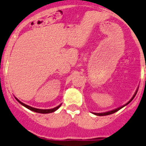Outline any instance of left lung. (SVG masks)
<instances>
[{"label":"left lung","mask_w":146,"mask_h":146,"mask_svg":"<svg viewBox=\"0 0 146 146\" xmlns=\"http://www.w3.org/2000/svg\"><path fill=\"white\" fill-rule=\"evenodd\" d=\"M137 92H138V90H136V91H135V94L133 95V97H132V98H131V100H130L129 101H128V103H126V104L123 105V106H121V107H119V108H116V109H114V110H112V111H108V112H105V113H93V114H95V115H99V116H103V115H111V114H113V113H115V112H117V111H119L120 109H121V108H123L124 106H126V105H128V103H129L130 102H131V100H132L134 98V97H135V95H136Z\"/></svg>","instance_id":"left-lung-1"}]
</instances>
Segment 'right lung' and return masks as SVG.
Returning a JSON list of instances; mask_svg holds the SVG:
<instances>
[{"label": "right lung", "instance_id": "1", "mask_svg": "<svg viewBox=\"0 0 146 146\" xmlns=\"http://www.w3.org/2000/svg\"><path fill=\"white\" fill-rule=\"evenodd\" d=\"M15 99H16V100H18V101L22 105V106H23L24 107L27 108L31 110V111H34V112H36V113H53L54 112V111H56V110H58V109L60 107V106H61V104H60L59 105V106H58L57 107L54 108H51V109H38V108H33L31 107V106H28V105L25 104V103H22V102L20 101V100H18V98H15Z\"/></svg>", "mask_w": 146, "mask_h": 146}]
</instances>
